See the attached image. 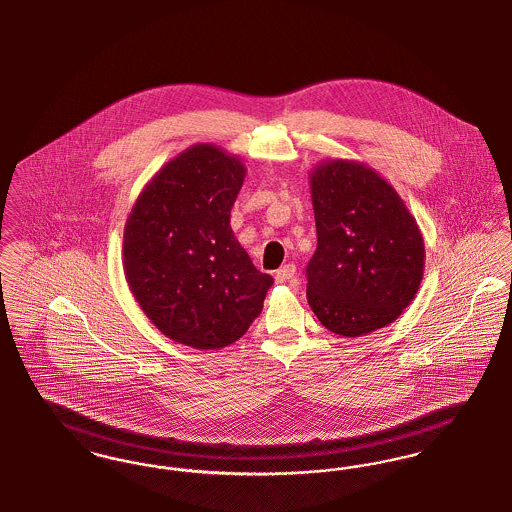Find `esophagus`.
I'll return each mask as SVG.
<instances>
[{
	"label": "esophagus",
	"mask_w": 512,
	"mask_h": 512,
	"mask_svg": "<svg viewBox=\"0 0 512 512\" xmlns=\"http://www.w3.org/2000/svg\"><path fill=\"white\" fill-rule=\"evenodd\" d=\"M296 268L295 264H285L283 268L277 269L275 271V281L277 283H293L295 281Z\"/></svg>",
	"instance_id": "obj_1"
}]
</instances>
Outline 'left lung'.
I'll list each match as a JSON object with an SVG mask.
<instances>
[{
    "label": "left lung",
    "instance_id": "1",
    "mask_svg": "<svg viewBox=\"0 0 512 512\" xmlns=\"http://www.w3.org/2000/svg\"><path fill=\"white\" fill-rule=\"evenodd\" d=\"M318 248L306 296L323 327L360 337L395 322L418 293L424 239L401 196L364 163L323 162L310 175Z\"/></svg>",
    "mask_w": 512,
    "mask_h": 512
}]
</instances>
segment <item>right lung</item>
I'll list each match as a JSON object with an SVG mask.
<instances>
[{"label":"right lung","instance_id":"obj_1","mask_svg":"<svg viewBox=\"0 0 512 512\" xmlns=\"http://www.w3.org/2000/svg\"><path fill=\"white\" fill-rule=\"evenodd\" d=\"M246 167L214 144L165 163L127 217L123 266L136 302L163 335L192 349L241 339L273 279L231 229Z\"/></svg>","mask_w":512,"mask_h":512}]
</instances>
